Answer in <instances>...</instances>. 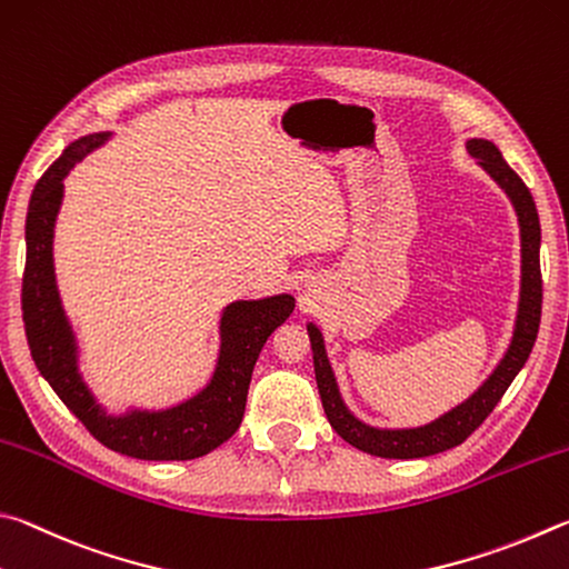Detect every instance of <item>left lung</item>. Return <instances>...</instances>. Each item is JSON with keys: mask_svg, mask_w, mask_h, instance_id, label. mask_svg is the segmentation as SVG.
Instances as JSON below:
<instances>
[{"mask_svg": "<svg viewBox=\"0 0 569 569\" xmlns=\"http://www.w3.org/2000/svg\"><path fill=\"white\" fill-rule=\"evenodd\" d=\"M467 152H470L480 167L490 174L502 192L510 197L515 207L517 224H520V252H522V277H520V305H517V320L510 347L502 355L500 365L495 367L492 375L467 397L462 405L452 407L437 420L422 427H407V430H382V427H370L347 410V405L337 387L335 372L327 360L322 332L310 322L312 357H315V377L320 387L322 407L335 432L350 442L357 450L367 455L385 457V460H417V457H430L437 452L452 450L462 445L477 427H480L487 415H490L497 402L502 400L507 387L512 385L517 372L522 370L527 357H530L537 330H540L542 315V274H540V217H537L535 199L530 189L517 177L515 169L505 162L502 152L490 139H467Z\"/></svg>", "mask_w": 569, "mask_h": 569, "instance_id": "left-lung-1", "label": "left lung"}]
</instances>
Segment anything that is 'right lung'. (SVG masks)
Instances as JSON below:
<instances>
[{"label": "right lung", "instance_id": "add662e5", "mask_svg": "<svg viewBox=\"0 0 569 569\" xmlns=\"http://www.w3.org/2000/svg\"><path fill=\"white\" fill-rule=\"evenodd\" d=\"M112 137L97 132L79 137L39 179L27 212V264L22 279L24 332L39 375L69 412L99 442L137 460H194L227 442L242 422L249 380L259 352L279 325L295 310L292 295L237 300L219 320V357L194 397L167 410H127L109 415L94 400L79 372V347L69 325L54 274V224L64 197V177L77 162Z\"/></svg>", "mask_w": 569, "mask_h": 569}]
</instances>
